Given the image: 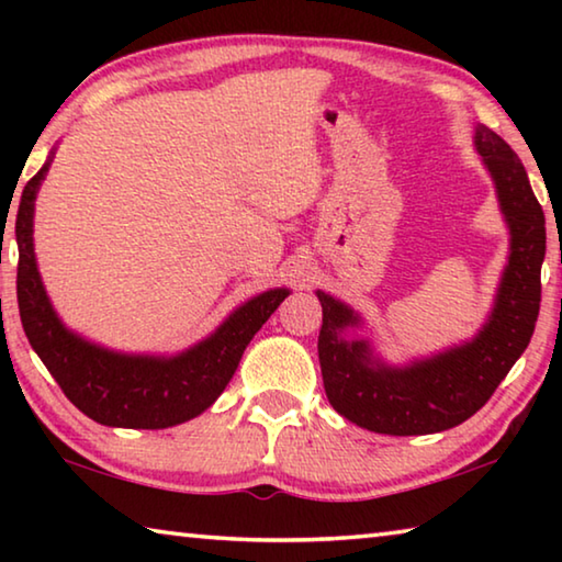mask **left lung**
I'll return each instance as SVG.
<instances>
[{"label": "left lung", "mask_w": 562, "mask_h": 562, "mask_svg": "<svg viewBox=\"0 0 562 562\" xmlns=\"http://www.w3.org/2000/svg\"><path fill=\"white\" fill-rule=\"evenodd\" d=\"M473 146L496 188L508 227V260L486 322L471 339L431 357L392 364L374 341L359 337V312L317 290L322 304L319 367L335 412L374 434L424 436L463 424L488 402L526 351L540 310L546 215L520 158L488 126L473 128Z\"/></svg>", "instance_id": "8db88e82"}]
</instances>
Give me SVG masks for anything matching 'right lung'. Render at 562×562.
Wrapping results in <instances>:
<instances>
[{
	"label": "right lung",
	"mask_w": 562,
	"mask_h": 562,
	"mask_svg": "<svg viewBox=\"0 0 562 562\" xmlns=\"http://www.w3.org/2000/svg\"><path fill=\"white\" fill-rule=\"evenodd\" d=\"M56 148L22 190L16 211V300L32 349L79 412L116 429H168L201 416L225 392L245 347L270 319L288 288L235 307L205 339L176 355H128L69 329L46 294L34 255V203Z\"/></svg>",
	"instance_id": "1"
}]
</instances>
